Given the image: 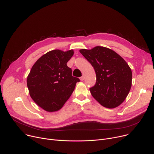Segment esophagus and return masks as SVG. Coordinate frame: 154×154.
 <instances>
[{
	"label": "esophagus",
	"instance_id": "1",
	"mask_svg": "<svg viewBox=\"0 0 154 154\" xmlns=\"http://www.w3.org/2000/svg\"><path fill=\"white\" fill-rule=\"evenodd\" d=\"M80 80L81 81H83L84 80V76H81V77H80Z\"/></svg>",
	"mask_w": 154,
	"mask_h": 154
}]
</instances>
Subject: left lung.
Segmentation results:
<instances>
[{
  "mask_svg": "<svg viewBox=\"0 0 154 154\" xmlns=\"http://www.w3.org/2000/svg\"><path fill=\"white\" fill-rule=\"evenodd\" d=\"M79 51L96 72V85L89 89L93 97L107 108L119 106L132 86V71L127 62L114 51L103 47Z\"/></svg>",
  "mask_w": 154,
  "mask_h": 154,
  "instance_id": "obj_1",
  "label": "left lung"
}]
</instances>
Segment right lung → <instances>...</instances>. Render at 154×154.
<instances>
[{
  "label": "right lung",
  "instance_id": "1",
  "mask_svg": "<svg viewBox=\"0 0 154 154\" xmlns=\"http://www.w3.org/2000/svg\"><path fill=\"white\" fill-rule=\"evenodd\" d=\"M73 54V50L50 51L35 63L27 76L30 97L45 111L60 110L80 81L72 76L71 69L66 65Z\"/></svg>",
  "mask_w": 154,
  "mask_h": 154
}]
</instances>
